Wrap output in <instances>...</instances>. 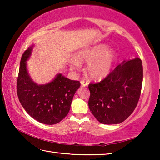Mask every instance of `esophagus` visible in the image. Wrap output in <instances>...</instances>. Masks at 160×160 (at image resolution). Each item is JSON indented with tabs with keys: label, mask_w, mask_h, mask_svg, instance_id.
Masks as SVG:
<instances>
[{
	"label": "esophagus",
	"mask_w": 160,
	"mask_h": 160,
	"mask_svg": "<svg viewBox=\"0 0 160 160\" xmlns=\"http://www.w3.org/2000/svg\"><path fill=\"white\" fill-rule=\"evenodd\" d=\"M80 83H81V85L83 86V87H86V86L88 85V82H86V81H85V80L80 81Z\"/></svg>",
	"instance_id": "1"
}]
</instances>
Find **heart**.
<instances>
[{
    "label": "heart",
    "mask_w": 160,
    "mask_h": 160,
    "mask_svg": "<svg viewBox=\"0 0 160 160\" xmlns=\"http://www.w3.org/2000/svg\"><path fill=\"white\" fill-rule=\"evenodd\" d=\"M116 59V53L109 49L107 44H98L80 51L76 60L72 61V68H79L80 63H88L86 72L94 80L104 79L112 71Z\"/></svg>",
    "instance_id": "b5f03b06"
}]
</instances>
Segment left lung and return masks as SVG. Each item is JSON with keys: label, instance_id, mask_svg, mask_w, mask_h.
Wrapping results in <instances>:
<instances>
[{"label": "left lung", "instance_id": "8db88e82", "mask_svg": "<svg viewBox=\"0 0 160 160\" xmlns=\"http://www.w3.org/2000/svg\"><path fill=\"white\" fill-rule=\"evenodd\" d=\"M142 64L138 57L123 61L98 83H90L88 105L103 124L123 122L133 112L141 92Z\"/></svg>", "mask_w": 160, "mask_h": 160}]
</instances>
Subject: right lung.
<instances>
[{
	"label": "right lung",
	"mask_w": 160,
	"mask_h": 160,
	"mask_svg": "<svg viewBox=\"0 0 160 160\" xmlns=\"http://www.w3.org/2000/svg\"><path fill=\"white\" fill-rule=\"evenodd\" d=\"M33 47L34 44L29 47L21 58L17 82L18 96L29 116L40 123L53 125L60 122L68 113L72 98L80 83L61 73L44 85L34 82L27 67Z\"/></svg>",
	"instance_id": "add662e5"
}]
</instances>
